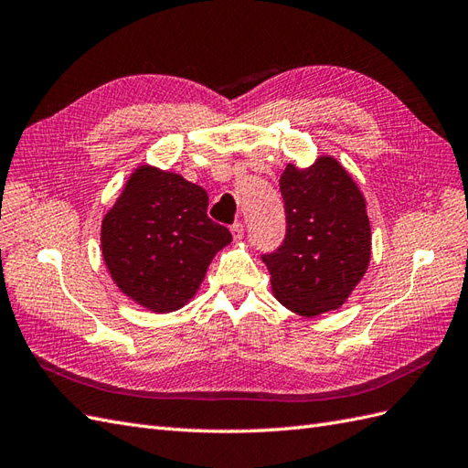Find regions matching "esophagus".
Here are the masks:
<instances>
[{
    "label": "esophagus",
    "mask_w": 468,
    "mask_h": 468,
    "mask_svg": "<svg viewBox=\"0 0 468 468\" xmlns=\"http://www.w3.org/2000/svg\"><path fill=\"white\" fill-rule=\"evenodd\" d=\"M243 231H245V227H243V223H241V221H237V223H233V225H231L233 239H241V237H243Z\"/></svg>",
    "instance_id": "esophagus-1"
}]
</instances>
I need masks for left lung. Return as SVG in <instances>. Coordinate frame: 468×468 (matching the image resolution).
Instances as JSON below:
<instances>
[{"label": "left lung", "mask_w": 468, "mask_h": 468, "mask_svg": "<svg viewBox=\"0 0 468 468\" xmlns=\"http://www.w3.org/2000/svg\"><path fill=\"white\" fill-rule=\"evenodd\" d=\"M286 233L262 253L279 301L303 316L344 304L369 262L366 201L350 174L324 155L306 170L289 164L281 176Z\"/></svg>", "instance_id": "left-lung-1"}]
</instances>
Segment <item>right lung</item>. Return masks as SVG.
Wrapping results in <instances>:
<instances>
[{
    "label": "right lung",
    "mask_w": 468,
    "mask_h": 468,
    "mask_svg": "<svg viewBox=\"0 0 468 468\" xmlns=\"http://www.w3.org/2000/svg\"><path fill=\"white\" fill-rule=\"evenodd\" d=\"M207 206V191L182 176L138 167L102 221V257L118 289L154 313L182 308L231 243Z\"/></svg>",
    "instance_id": "right-lung-1"
}]
</instances>
